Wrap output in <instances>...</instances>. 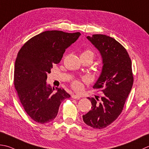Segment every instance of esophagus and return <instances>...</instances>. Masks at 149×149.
Listing matches in <instances>:
<instances>
[{"instance_id": "esophagus-1", "label": "esophagus", "mask_w": 149, "mask_h": 149, "mask_svg": "<svg viewBox=\"0 0 149 149\" xmlns=\"http://www.w3.org/2000/svg\"><path fill=\"white\" fill-rule=\"evenodd\" d=\"M72 97L73 99H75V100H79V99L81 98L80 96H79L77 95H72Z\"/></svg>"}]
</instances>
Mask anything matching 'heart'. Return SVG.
<instances>
[{"label": "heart", "mask_w": 149, "mask_h": 149, "mask_svg": "<svg viewBox=\"0 0 149 149\" xmlns=\"http://www.w3.org/2000/svg\"><path fill=\"white\" fill-rule=\"evenodd\" d=\"M95 56L94 52L90 49H85L83 51L82 53L81 54V58H84V59H89L92 61L94 60V58ZM83 81L84 82H86V79H83ZM72 88L76 90V91H81L83 88V83L81 81L78 79H75L72 81L71 83Z\"/></svg>", "instance_id": "heart-1"}]
</instances>
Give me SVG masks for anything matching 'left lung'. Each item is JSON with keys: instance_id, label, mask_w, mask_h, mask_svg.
<instances>
[{"instance_id": "left-lung-1", "label": "left lung", "mask_w": 149, "mask_h": 149, "mask_svg": "<svg viewBox=\"0 0 149 149\" xmlns=\"http://www.w3.org/2000/svg\"><path fill=\"white\" fill-rule=\"evenodd\" d=\"M98 49L103 59V69L93 86L103 92L101 100L90 98L91 110L83 116V121L95 129L109 126L120 115L132 89L134 77L132 61L123 46L113 38L94 34L87 37Z\"/></svg>"}]
</instances>
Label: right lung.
<instances>
[{
    "label": "right lung",
    "mask_w": 149,
    "mask_h": 149,
    "mask_svg": "<svg viewBox=\"0 0 149 149\" xmlns=\"http://www.w3.org/2000/svg\"><path fill=\"white\" fill-rule=\"evenodd\" d=\"M79 32L49 30L31 38L20 49L14 69V85L25 112L37 123L56 118L61 102L70 97L65 90L46 84L47 74L58 64L66 49L76 41Z\"/></svg>",
    "instance_id": "obj_1"
}]
</instances>
